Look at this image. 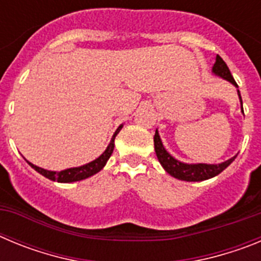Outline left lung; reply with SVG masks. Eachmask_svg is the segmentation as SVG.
<instances>
[{
  "label": "left lung",
  "instance_id": "obj_1",
  "mask_svg": "<svg viewBox=\"0 0 261 261\" xmlns=\"http://www.w3.org/2000/svg\"><path fill=\"white\" fill-rule=\"evenodd\" d=\"M212 71L213 74H216L217 77H221L223 80L229 81L230 84L234 85L237 89H238V85L232 78L231 73H230L229 68L226 65V62L221 59L218 55L216 57V62H214L213 68H212ZM238 91L239 100H241L242 105V96L241 93ZM242 112H243V107H242ZM154 149H155L156 158H158L159 163L162 165V167L165 168V171L167 174H170L171 176L176 177L179 180L184 181H202V180H208L211 177L217 176L218 174L225 170L230 163L237 158V155H234L232 158L227 159L225 162L217 163V165H209V163H184L177 161L176 158L171 155L165 149L162 144V140L159 137L158 129L155 130V135H154Z\"/></svg>",
  "mask_w": 261,
  "mask_h": 261
}]
</instances>
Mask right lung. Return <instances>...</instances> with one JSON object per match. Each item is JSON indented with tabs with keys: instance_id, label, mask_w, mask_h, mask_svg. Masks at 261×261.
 Masks as SVG:
<instances>
[{
	"instance_id": "add662e5",
	"label": "right lung",
	"mask_w": 261,
	"mask_h": 261,
	"mask_svg": "<svg viewBox=\"0 0 261 261\" xmlns=\"http://www.w3.org/2000/svg\"><path fill=\"white\" fill-rule=\"evenodd\" d=\"M123 128V124L119 125V128L116 129V132L114 133L112 138H111L110 144H108L107 149L103 151L100 155L98 156L96 159H94L93 162H89L84 166H80V167H70V168H66V170H62V171H49V170H45V168H41L39 166H35L34 163L29 162L30 166H31L35 171H38L39 174H41L43 176H45L47 179L53 181H59V183H73V181H80V180H84V179H87V177L93 176L95 175L96 172H99L102 170L103 167L106 166L107 161L110 159L111 154L114 151V147H115V137L117 136V133L121 130Z\"/></svg>"
}]
</instances>
